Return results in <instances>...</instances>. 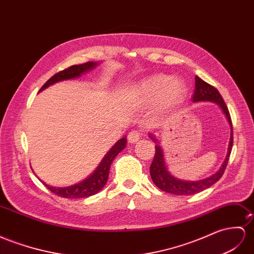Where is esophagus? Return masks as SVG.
<instances>
[{
  "label": "esophagus",
  "instance_id": "1",
  "mask_svg": "<svg viewBox=\"0 0 254 254\" xmlns=\"http://www.w3.org/2000/svg\"><path fill=\"white\" fill-rule=\"evenodd\" d=\"M141 137V133L139 131H132L129 132L127 135V140L128 142H131V144H135V142H137Z\"/></svg>",
  "mask_w": 254,
  "mask_h": 254
}]
</instances>
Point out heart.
<instances>
[{"label": "heart", "instance_id": "heart-1", "mask_svg": "<svg viewBox=\"0 0 254 254\" xmlns=\"http://www.w3.org/2000/svg\"><path fill=\"white\" fill-rule=\"evenodd\" d=\"M187 86L181 79H171L164 74H157L141 80L133 90L135 101L140 105L151 106L160 101L163 109H170L184 100Z\"/></svg>", "mask_w": 254, "mask_h": 254}]
</instances>
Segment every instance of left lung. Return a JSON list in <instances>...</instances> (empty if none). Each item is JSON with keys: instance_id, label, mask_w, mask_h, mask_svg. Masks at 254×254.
<instances>
[{"instance_id": "1", "label": "left lung", "mask_w": 254, "mask_h": 254, "mask_svg": "<svg viewBox=\"0 0 254 254\" xmlns=\"http://www.w3.org/2000/svg\"><path fill=\"white\" fill-rule=\"evenodd\" d=\"M192 101L194 103L212 102L218 104L220 108L222 109L223 114L225 115L226 120L229 121V125L231 127V137L229 142V148H227V154L224 162L222 163V166L220 167V170L216 174H213L212 176H209L205 179L192 181L179 179L171 175V173L167 170V166L165 163L163 149L160 146L158 140L155 139L154 135L149 134V137H150L154 142H157V145H155L154 159L150 166L151 179L153 181V184L157 186L159 189L175 195H193L204 191L208 189V188H210L212 185L216 184L217 181L222 177V175L225 171L233 147V126L231 116L226 104L224 103L222 96L219 93V91L214 87H212L211 84L205 82L203 79H200L199 77L195 76V90L192 96Z\"/></svg>"}]
</instances>
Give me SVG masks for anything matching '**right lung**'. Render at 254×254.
I'll use <instances>...</instances> for the list:
<instances>
[{
    "mask_svg": "<svg viewBox=\"0 0 254 254\" xmlns=\"http://www.w3.org/2000/svg\"><path fill=\"white\" fill-rule=\"evenodd\" d=\"M99 65V62H87L83 64L79 65H73L66 69H64L62 71H59V73L54 75L50 79L44 84V86L41 88L40 92L45 89H47L50 87L51 84H55L59 81L63 80H69V79H74V78L80 77L82 74L88 73L89 70L93 69ZM127 146V137H122L119 139L116 144L109 149V151L105 154V157L103 158L101 161V163L99 166L96 167V170L90 175L89 177L86 179H83L82 181L78 184H75L73 186H68V187H51L47 184L42 183L46 186L48 189L59 195L61 197L65 198H82V197H89L92 196V195L96 194L97 192H100L104 187H105L107 179H108V175H109V170L110 166H112V163L114 159L118 155L119 152H121L123 149Z\"/></svg>",
    "mask_w": 254,
    "mask_h": 254,
    "instance_id": "add662e5",
    "label": "right lung"
}]
</instances>
